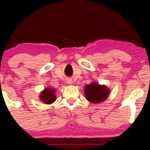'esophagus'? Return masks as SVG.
<instances>
[{"mask_svg":"<svg viewBox=\"0 0 150 150\" xmlns=\"http://www.w3.org/2000/svg\"><path fill=\"white\" fill-rule=\"evenodd\" d=\"M67 83L69 84V85H72L73 84V82H72V80L71 79H68L67 80Z\"/></svg>","mask_w":150,"mask_h":150,"instance_id":"obj_1","label":"esophagus"}]
</instances>
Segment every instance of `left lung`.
<instances>
[{"mask_svg":"<svg viewBox=\"0 0 150 150\" xmlns=\"http://www.w3.org/2000/svg\"><path fill=\"white\" fill-rule=\"evenodd\" d=\"M110 89L105 85H100L97 82H92L87 85L84 89L85 97L92 104L102 103L110 95Z\"/></svg>","mask_w":150,"mask_h":150,"instance_id":"1","label":"left lung"}]
</instances>
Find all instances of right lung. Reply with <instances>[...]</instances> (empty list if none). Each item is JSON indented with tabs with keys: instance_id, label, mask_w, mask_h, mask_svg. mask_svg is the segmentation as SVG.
<instances>
[{
	"instance_id": "right-lung-1",
	"label": "right lung",
	"mask_w": 150,
	"mask_h": 150,
	"mask_svg": "<svg viewBox=\"0 0 150 150\" xmlns=\"http://www.w3.org/2000/svg\"><path fill=\"white\" fill-rule=\"evenodd\" d=\"M56 89L52 87H46L40 92L39 98L42 103L51 104L56 101Z\"/></svg>"
}]
</instances>
